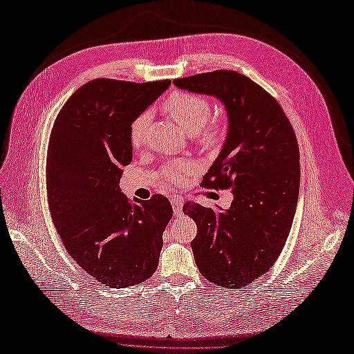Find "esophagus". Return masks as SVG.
Listing matches in <instances>:
<instances>
[{"instance_id":"1","label":"esophagus","mask_w":354,"mask_h":354,"mask_svg":"<svg viewBox=\"0 0 354 354\" xmlns=\"http://www.w3.org/2000/svg\"><path fill=\"white\" fill-rule=\"evenodd\" d=\"M171 205H173V211H174V216L180 217L181 212H183V199L176 196L171 199Z\"/></svg>"}]
</instances>
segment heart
Here are the masks:
<instances>
[{
  "instance_id": "1",
  "label": "heart",
  "mask_w": 354,
  "mask_h": 354,
  "mask_svg": "<svg viewBox=\"0 0 354 354\" xmlns=\"http://www.w3.org/2000/svg\"><path fill=\"white\" fill-rule=\"evenodd\" d=\"M162 111L185 128L187 134H195L203 147H216L223 140V125L211 118V103L199 94L189 91H176L169 94L162 103ZM151 113L142 112L130 124V143L134 149L145 143L146 125ZM195 164L190 159H180L160 168V177L171 185H181L194 173Z\"/></svg>"
}]
</instances>
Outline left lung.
Listing matches in <instances>:
<instances>
[{"label": "left lung", "mask_w": 354, "mask_h": 354, "mask_svg": "<svg viewBox=\"0 0 354 354\" xmlns=\"http://www.w3.org/2000/svg\"><path fill=\"white\" fill-rule=\"evenodd\" d=\"M173 82L226 106V143L201 185L230 189L232 205L223 211L186 202L183 212L198 226L192 251L201 274L223 288L248 286L279 259L292 226L299 189L294 128L273 95L236 71Z\"/></svg>", "instance_id": "obj_1"}]
</instances>
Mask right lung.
<instances>
[{
    "mask_svg": "<svg viewBox=\"0 0 354 354\" xmlns=\"http://www.w3.org/2000/svg\"><path fill=\"white\" fill-rule=\"evenodd\" d=\"M169 85L97 78L75 91L53 124L47 199L66 251L95 281L128 288L151 277L173 207L162 195L130 201L120 190L130 165V124Z\"/></svg>",
    "mask_w": 354,
    "mask_h": 354,
    "instance_id": "obj_1",
    "label": "right lung"
}]
</instances>
